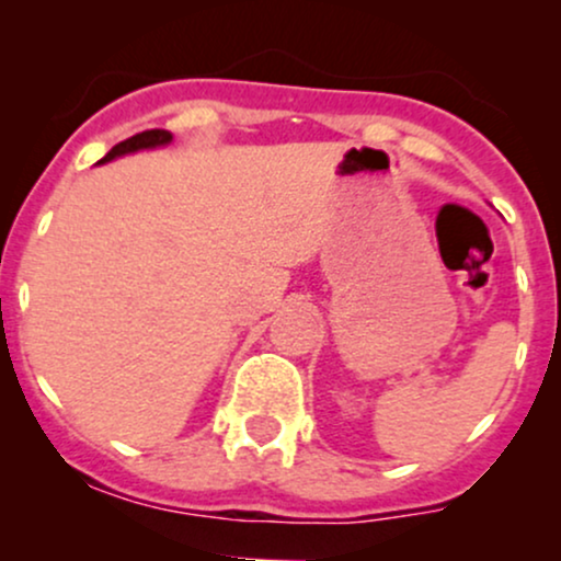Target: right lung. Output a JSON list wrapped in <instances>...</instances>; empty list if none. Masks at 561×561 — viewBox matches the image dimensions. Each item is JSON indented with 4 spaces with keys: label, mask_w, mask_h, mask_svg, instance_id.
<instances>
[{
    "label": "right lung",
    "mask_w": 561,
    "mask_h": 561,
    "mask_svg": "<svg viewBox=\"0 0 561 561\" xmlns=\"http://www.w3.org/2000/svg\"><path fill=\"white\" fill-rule=\"evenodd\" d=\"M169 141H171V131H165V128H147V131L134 134V137L118 141V145H115L113 150L100 160V163H105V160H113V158H118V156H126V152L145 150V147L169 145Z\"/></svg>",
    "instance_id": "obj_1"
}]
</instances>
